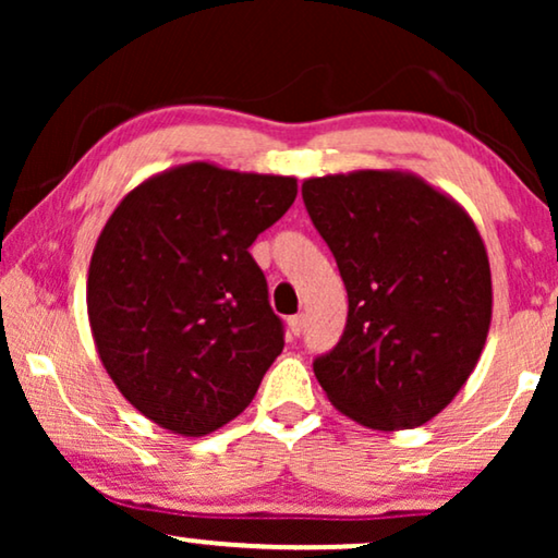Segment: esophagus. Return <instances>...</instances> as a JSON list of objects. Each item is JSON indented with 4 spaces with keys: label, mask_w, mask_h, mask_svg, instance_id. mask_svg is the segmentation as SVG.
I'll return each instance as SVG.
<instances>
[{
    "label": "esophagus",
    "mask_w": 558,
    "mask_h": 558,
    "mask_svg": "<svg viewBox=\"0 0 558 558\" xmlns=\"http://www.w3.org/2000/svg\"><path fill=\"white\" fill-rule=\"evenodd\" d=\"M289 332L292 335H300L302 330H304V315H294V317H289Z\"/></svg>",
    "instance_id": "obj_1"
}]
</instances>
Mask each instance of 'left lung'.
Returning <instances> with one entry per match:
<instances>
[{"label":"left lung","instance_id":"8db88e82","mask_svg":"<svg viewBox=\"0 0 558 558\" xmlns=\"http://www.w3.org/2000/svg\"><path fill=\"white\" fill-rule=\"evenodd\" d=\"M302 197L348 289L345 332L315 361L319 386L368 429L426 424L468 384L490 330L475 220L407 170L310 178Z\"/></svg>","mask_w":558,"mask_h":558}]
</instances>
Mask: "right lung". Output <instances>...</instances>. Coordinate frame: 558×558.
<instances>
[{
    "instance_id": "obj_1",
    "label": "right lung",
    "mask_w": 558,
    "mask_h": 558,
    "mask_svg": "<svg viewBox=\"0 0 558 558\" xmlns=\"http://www.w3.org/2000/svg\"><path fill=\"white\" fill-rule=\"evenodd\" d=\"M296 180L187 162L129 190L98 235L86 304L98 357L132 407L180 437L248 407L284 348L248 246Z\"/></svg>"
}]
</instances>
